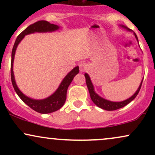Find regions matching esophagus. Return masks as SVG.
Wrapping results in <instances>:
<instances>
[{
  "mask_svg": "<svg viewBox=\"0 0 155 155\" xmlns=\"http://www.w3.org/2000/svg\"><path fill=\"white\" fill-rule=\"evenodd\" d=\"M79 66L80 72H84L87 68V64L85 63V62H81V63H79Z\"/></svg>",
  "mask_w": 155,
  "mask_h": 155,
  "instance_id": "34e87169",
  "label": "esophagus"
}]
</instances>
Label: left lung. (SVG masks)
<instances>
[{
  "label": "left lung",
  "instance_id": "obj_1",
  "mask_svg": "<svg viewBox=\"0 0 155 155\" xmlns=\"http://www.w3.org/2000/svg\"><path fill=\"white\" fill-rule=\"evenodd\" d=\"M120 26L122 27V28H126L127 31H130V29L127 28V27H125L124 25H120ZM134 35H135V37L136 38L137 41H138V37H137V35L135 33H134ZM84 76H85V79H86L87 86L89 92H90V97H91L92 102H93L94 104L96 105V106H98L99 108H103V109L106 110V111H114V110L119 109V108L124 107V106H125L126 105L128 104L129 103H130L131 101L133 100V99H135V97H136L137 95L138 94V92H139L140 90V87H141L142 82H143V80H142L141 82H140L139 87L138 88L137 91L135 92L134 95H133V96H131L130 98L127 99V100H125V101H121V102H113V101L106 100V99L103 98V97H101V96H99L98 95H97V94L95 92V90H94V87H93V85H92V83L91 80H90V76H89L87 74H85Z\"/></svg>",
  "mask_w": 155,
  "mask_h": 155
}]
</instances>
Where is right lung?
Returning <instances> with one entry per match:
<instances>
[{
	"instance_id": "1",
	"label": "right lung",
	"mask_w": 155,
	"mask_h": 155,
	"mask_svg": "<svg viewBox=\"0 0 155 155\" xmlns=\"http://www.w3.org/2000/svg\"><path fill=\"white\" fill-rule=\"evenodd\" d=\"M59 29V26L56 25L51 24L49 22L45 20H40L38 22L33 23L28 26L25 31H23L22 33L17 36V39L15 41V43L14 44L13 49L12 51V62H11V79H12V85H13L14 89L15 92L21 98L25 104L28 105L29 107H31L32 109L34 111L38 112L41 114H49L58 111L60 109L62 106L65 104V100H66V94L67 90L70 84L71 83L73 79L74 78L76 74H79V66H76L72 69L66 76L64 78L61 84H60L59 87L55 91L52 95L47 97L45 99L42 100H35L32 99L31 97H27L20 90H19L18 87L17 86L16 84L15 76H14L13 72V63L14 59H15V54L16 49H17V46L19 44V42L22 40L23 38L26 35L30 34V33H33L35 32L38 33H46V32H52L55 31Z\"/></svg>"
}]
</instances>
